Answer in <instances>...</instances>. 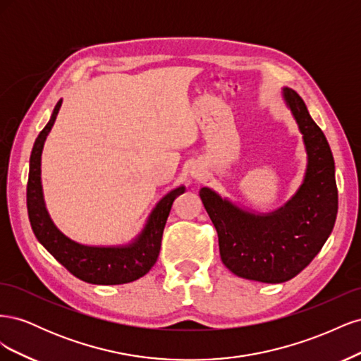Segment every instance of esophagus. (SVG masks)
Segmentation results:
<instances>
[{"label":"esophagus","mask_w":361,"mask_h":361,"mask_svg":"<svg viewBox=\"0 0 361 361\" xmlns=\"http://www.w3.org/2000/svg\"><path fill=\"white\" fill-rule=\"evenodd\" d=\"M190 173H191V176H192L194 179H202V178H203V171H202V169L197 167V166H194Z\"/></svg>","instance_id":"obj_1"}]
</instances>
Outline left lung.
<instances>
[{
	"instance_id": "obj_1",
	"label": "left lung",
	"mask_w": 361,
	"mask_h": 361,
	"mask_svg": "<svg viewBox=\"0 0 361 361\" xmlns=\"http://www.w3.org/2000/svg\"><path fill=\"white\" fill-rule=\"evenodd\" d=\"M283 97L307 152V170L293 197L277 211L253 214L211 188L200 190L204 209L216 228L223 264L238 277L262 283H283L300 274L329 239L337 215L329 141L297 92L285 87Z\"/></svg>"
}]
</instances>
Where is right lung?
I'll list each match as a JSON object with an SVG mask.
<instances>
[{
  "label": "right lung",
  "instance_id": "add662e5",
  "mask_svg": "<svg viewBox=\"0 0 361 361\" xmlns=\"http://www.w3.org/2000/svg\"><path fill=\"white\" fill-rule=\"evenodd\" d=\"M61 99L54 108L48 125L40 130L30 157L27 183V209L31 228L37 241L66 268L71 274L92 285H123L134 281L155 265L161 250V239L174 199L185 187L171 190L158 202L141 233L128 245L90 247L72 241L52 223L47 211L40 180L42 149L49 130L56 122Z\"/></svg>",
  "mask_w": 361,
  "mask_h": 361
}]
</instances>
